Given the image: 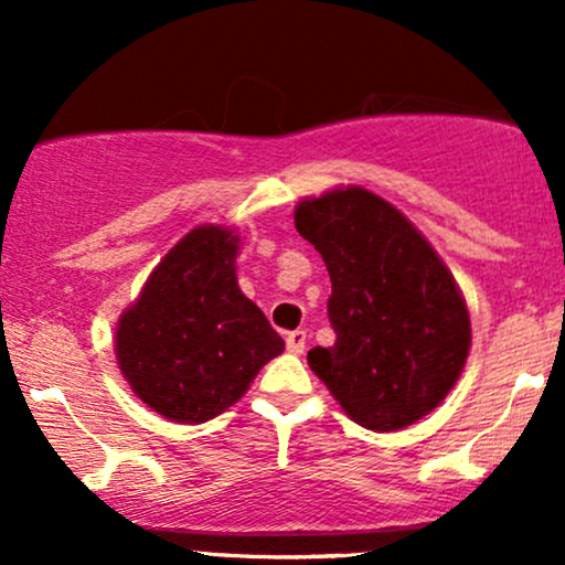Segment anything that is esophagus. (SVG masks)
<instances>
[{
    "mask_svg": "<svg viewBox=\"0 0 565 565\" xmlns=\"http://www.w3.org/2000/svg\"><path fill=\"white\" fill-rule=\"evenodd\" d=\"M305 342H308V334H305L302 329H295V332L287 334V350H289V353H302Z\"/></svg>",
    "mask_w": 565,
    "mask_h": 565,
    "instance_id": "34e87169",
    "label": "esophagus"
}]
</instances>
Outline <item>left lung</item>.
Instances as JSON below:
<instances>
[{
    "label": "left lung",
    "mask_w": 565,
    "mask_h": 565,
    "mask_svg": "<svg viewBox=\"0 0 565 565\" xmlns=\"http://www.w3.org/2000/svg\"><path fill=\"white\" fill-rule=\"evenodd\" d=\"M295 228L332 278L337 340L308 364L350 419L391 433L417 423L451 391L470 350L462 295L425 236L364 188L302 201Z\"/></svg>",
    "instance_id": "8db88e82"
}]
</instances>
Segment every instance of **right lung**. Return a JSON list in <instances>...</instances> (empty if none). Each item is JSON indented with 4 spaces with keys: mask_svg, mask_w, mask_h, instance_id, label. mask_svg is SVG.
<instances>
[{
    "mask_svg": "<svg viewBox=\"0 0 565 565\" xmlns=\"http://www.w3.org/2000/svg\"><path fill=\"white\" fill-rule=\"evenodd\" d=\"M236 244L217 225L188 233L116 329V359L135 395L174 423L217 417L284 350L238 289Z\"/></svg>",
    "mask_w": 565,
    "mask_h": 565,
    "instance_id": "add662e5",
    "label": "right lung"
}]
</instances>
